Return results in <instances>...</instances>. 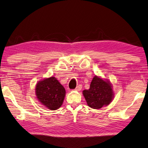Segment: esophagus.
Returning a JSON list of instances; mask_svg holds the SVG:
<instances>
[{"mask_svg": "<svg viewBox=\"0 0 148 148\" xmlns=\"http://www.w3.org/2000/svg\"><path fill=\"white\" fill-rule=\"evenodd\" d=\"M82 85H79L78 86H77L76 88H75V90H76V91H79V90H82Z\"/></svg>", "mask_w": 148, "mask_h": 148, "instance_id": "esophagus-1", "label": "esophagus"}]
</instances>
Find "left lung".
I'll return each instance as SVG.
<instances>
[{"instance_id":"left-lung-1","label":"left lung","mask_w":148,"mask_h":148,"mask_svg":"<svg viewBox=\"0 0 148 148\" xmlns=\"http://www.w3.org/2000/svg\"><path fill=\"white\" fill-rule=\"evenodd\" d=\"M83 95L88 106L96 109L108 106L114 98L111 82L97 76L93 77L89 89L83 90Z\"/></svg>"}]
</instances>
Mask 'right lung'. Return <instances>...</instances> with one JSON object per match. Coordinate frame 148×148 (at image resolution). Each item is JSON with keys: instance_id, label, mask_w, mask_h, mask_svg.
Here are the masks:
<instances>
[{"instance_id": "1", "label": "right lung", "mask_w": 148, "mask_h": 148, "mask_svg": "<svg viewBox=\"0 0 148 148\" xmlns=\"http://www.w3.org/2000/svg\"><path fill=\"white\" fill-rule=\"evenodd\" d=\"M65 93L63 86L53 76L39 81L36 87L37 100L50 110H56L62 106Z\"/></svg>"}]
</instances>
